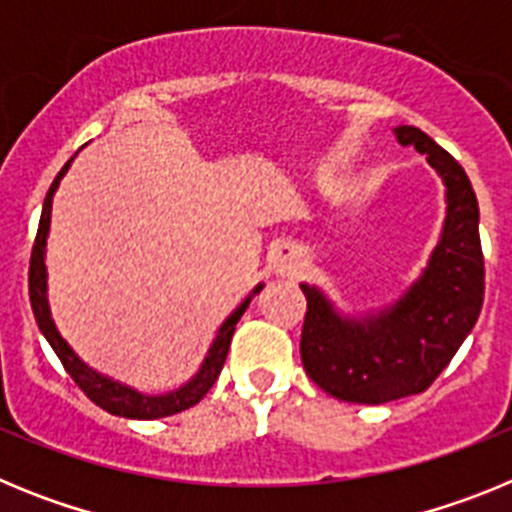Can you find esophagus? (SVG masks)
<instances>
[{
    "label": "esophagus",
    "mask_w": 512,
    "mask_h": 512,
    "mask_svg": "<svg viewBox=\"0 0 512 512\" xmlns=\"http://www.w3.org/2000/svg\"><path fill=\"white\" fill-rule=\"evenodd\" d=\"M271 266L277 274H295L297 271V253L289 246H279L271 256Z\"/></svg>",
    "instance_id": "esophagus-1"
}]
</instances>
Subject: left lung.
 I'll return each instance as SVG.
<instances>
[{"mask_svg":"<svg viewBox=\"0 0 512 512\" xmlns=\"http://www.w3.org/2000/svg\"><path fill=\"white\" fill-rule=\"evenodd\" d=\"M402 146L425 153L446 184V223L423 277L374 318H338L315 287L307 297L300 356L307 377L343 402L382 405L418 395L449 366L485 300L479 207L469 176L449 151L413 125L395 130Z\"/></svg>","mask_w":512,"mask_h":512,"instance_id":"1","label":"left lung"}]
</instances>
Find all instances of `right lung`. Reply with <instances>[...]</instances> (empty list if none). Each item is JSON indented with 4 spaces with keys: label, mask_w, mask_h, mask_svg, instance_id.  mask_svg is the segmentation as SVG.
Segmentation results:
<instances>
[{
    "label": "right lung",
    "mask_w": 512,
    "mask_h": 512,
    "mask_svg": "<svg viewBox=\"0 0 512 512\" xmlns=\"http://www.w3.org/2000/svg\"><path fill=\"white\" fill-rule=\"evenodd\" d=\"M71 166V161H66L58 176L53 179L51 189L45 194L43 202V215H40V225H38V235H35L33 243V253H30V271H27V287H30V305H33L35 320H38V328L43 330V336L48 338V343L53 346L56 356L61 359L63 369L69 372V377L79 384V390L99 405L102 410L112 415H120V418H133V420H153V418H166V415H176L182 413V410L192 408L202 397L210 392L212 384L217 382L220 377V369L225 364V356H228L230 348V338L235 333V323L241 320V315L246 312L248 297L238 310L230 315L228 320L223 323V328L217 330V338L212 341L210 354H207L205 364L197 372V377L192 382H187L182 390L171 392V395H161V397H148L140 395V392L130 390V387H122V384L112 382L107 377H99L97 372H92L79 356L71 351V346L58 336L56 325L51 320V312H48V302H45V264H43V253H45V235H48V225H51V202H53V192L58 189V182H61V176L66 174V169ZM253 292H261V284Z\"/></svg>",
    "instance_id": "right-lung-1"
}]
</instances>
